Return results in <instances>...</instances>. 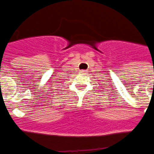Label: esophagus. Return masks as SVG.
<instances>
[{"label": "esophagus", "mask_w": 154, "mask_h": 154, "mask_svg": "<svg viewBox=\"0 0 154 154\" xmlns=\"http://www.w3.org/2000/svg\"><path fill=\"white\" fill-rule=\"evenodd\" d=\"M85 71H86V70H82V71H80V73H84L85 72Z\"/></svg>", "instance_id": "1"}]
</instances>
